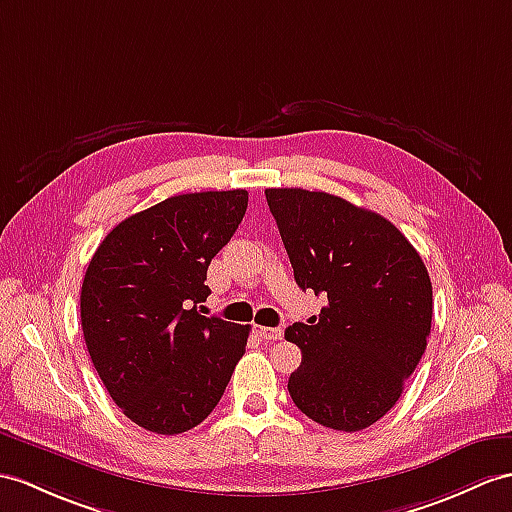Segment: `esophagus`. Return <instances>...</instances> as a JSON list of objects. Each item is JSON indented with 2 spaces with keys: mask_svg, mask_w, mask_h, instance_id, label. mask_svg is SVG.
<instances>
[{
  "mask_svg": "<svg viewBox=\"0 0 512 512\" xmlns=\"http://www.w3.org/2000/svg\"><path fill=\"white\" fill-rule=\"evenodd\" d=\"M256 332H258L260 336H263L265 341H278V339H282V330H280V328H265V326H260Z\"/></svg>",
  "mask_w": 512,
  "mask_h": 512,
  "instance_id": "obj_1",
  "label": "esophagus"
}]
</instances>
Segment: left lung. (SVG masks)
I'll list each match as a JSON object with an SVG mask.
<instances>
[{"label":"left lung","instance_id":"left-lung-1","mask_svg":"<svg viewBox=\"0 0 512 512\" xmlns=\"http://www.w3.org/2000/svg\"><path fill=\"white\" fill-rule=\"evenodd\" d=\"M265 195L297 286L328 297L319 317L284 332L302 350L291 400L321 426L365 430L400 400L426 352L428 269L389 219L343 197L306 189Z\"/></svg>","mask_w":512,"mask_h":512}]
</instances>
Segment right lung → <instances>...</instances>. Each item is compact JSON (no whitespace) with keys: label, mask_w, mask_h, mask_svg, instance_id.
Returning <instances> with one entry per match:
<instances>
[{"label":"right lung","mask_w":512,"mask_h":512,"mask_svg":"<svg viewBox=\"0 0 512 512\" xmlns=\"http://www.w3.org/2000/svg\"><path fill=\"white\" fill-rule=\"evenodd\" d=\"M245 210V189L169 197L112 228L86 267V350L136 426L156 434L195 428L245 354L249 326L199 313L210 260Z\"/></svg>","instance_id":"right-lung-1"}]
</instances>
